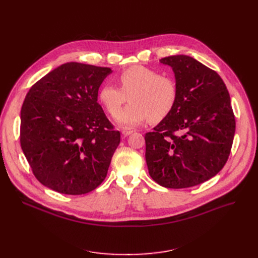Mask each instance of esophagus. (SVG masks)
<instances>
[{
  "label": "esophagus",
  "instance_id": "obj_1",
  "mask_svg": "<svg viewBox=\"0 0 258 258\" xmlns=\"http://www.w3.org/2000/svg\"><path fill=\"white\" fill-rule=\"evenodd\" d=\"M133 130L132 128H123V130H122L121 131V133H122V135H123V136L124 137H126V136H130V135L131 134H133Z\"/></svg>",
  "mask_w": 258,
  "mask_h": 258
}]
</instances>
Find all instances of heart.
<instances>
[{"label": "heart", "mask_w": 258, "mask_h": 258, "mask_svg": "<svg viewBox=\"0 0 258 258\" xmlns=\"http://www.w3.org/2000/svg\"><path fill=\"white\" fill-rule=\"evenodd\" d=\"M116 87L103 85L98 91V99L106 112L116 117L127 100L131 102L118 115L119 124L136 126L145 120L158 122L165 118L175 105L178 86L169 75L143 66H133L118 74Z\"/></svg>", "instance_id": "b5f03b06"}]
</instances>
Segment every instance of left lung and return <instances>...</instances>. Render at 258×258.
Returning <instances> with one entry per match:
<instances>
[{
  "label": "left lung",
  "mask_w": 258,
  "mask_h": 258,
  "mask_svg": "<svg viewBox=\"0 0 258 258\" xmlns=\"http://www.w3.org/2000/svg\"><path fill=\"white\" fill-rule=\"evenodd\" d=\"M172 68L178 98L172 111L145 134L152 179L166 188H187L220 172L231 151L235 118L221 76L187 55L160 59Z\"/></svg>",
  "instance_id": "1"
}]
</instances>
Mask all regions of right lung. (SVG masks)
<instances>
[{"label":"right lung","mask_w":258,"mask_h":258,"mask_svg":"<svg viewBox=\"0 0 258 258\" xmlns=\"http://www.w3.org/2000/svg\"><path fill=\"white\" fill-rule=\"evenodd\" d=\"M110 68L67 62L35 83L21 110V147L35 178L63 195L105 179L120 133L97 102Z\"/></svg>","instance_id":"right-lung-1"}]
</instances>
